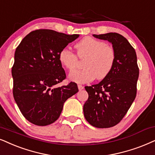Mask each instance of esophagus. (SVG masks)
<instances>
[{
    "instance_id": "34e87169",
    "label": "esophagus",
    "mask_w": 155,
    "mask_h": 155,
    "mask_svg": "<svg viewBox=\"0 0 155 155\" xmlns=\"http://www.w3.org/2000/svg\"><path fill=\"white\" fill-rule=\"evenodd\" d=\"M78 88H79V91H81L82 89H84V87L82 85H81V84H79V85H78Z\"/></svg>"
}]
</instances>
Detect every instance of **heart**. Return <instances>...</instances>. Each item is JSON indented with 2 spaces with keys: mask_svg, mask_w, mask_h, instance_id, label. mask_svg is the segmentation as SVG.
<instances>
[{
  "mask_svg": "<svg viewBox=\"0 0 155 155\" xmlns=\"http://www.w3.org/2000/svg\"><path fill=\"white\" fill-rule=\"evenodd\" d=\"M76 54L68 48H63L59 53L61 64L69 71L78 66V56L84 59V69L69 74V79L79 84L91 81L95 78L103 79L112 71L116 61V51L107 43L92 37H85L75 44Z\"/></svg>",
  "mask_w": 155,
  "mask_h": 155,
  "instance_id": "1",
  "label": "heart"
}]
</instances>
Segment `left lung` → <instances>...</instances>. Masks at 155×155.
Segmentation results:
<instances>
[{
    "instance_id": "8db88e82",
    "label": "left lung",
    "mask_w": 155,
    "mask_h": 155,
    "mask_svg": "<svg viewBox=\"0 0 155 155\" xmlns=\"http://www.w3.org/2000/svg\"><path fill=\"white\" fill-rule=\"evenodd\" d=\"M107 40L116 51L111 73L100 83L85 87L89 98L84 105L85 119L97 128H109L120 122L137 95L139 67L137 54L126 38L117 33L96 35Z\"/></svg>"
}]
</instances>
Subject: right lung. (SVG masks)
Instances as JSON below:
<instances>
[{"instance_id":"1","label":"right lung","mask_w":155,"mask_h":155,"mask_svg":"<svg viewBox=\"0 0 155 155\" xmlns=\"http://www.w3.org/2000/svg\"><path fill=\"white\" fill-rule=\"evenodd\" d=\"M79 35H67L49 29L31 31L15 49L12 67L13 94L23 117L32 124L46 126L60 117L65 101L79 91L66 79L59 53Z\"/></svg>"}]
</instances>
